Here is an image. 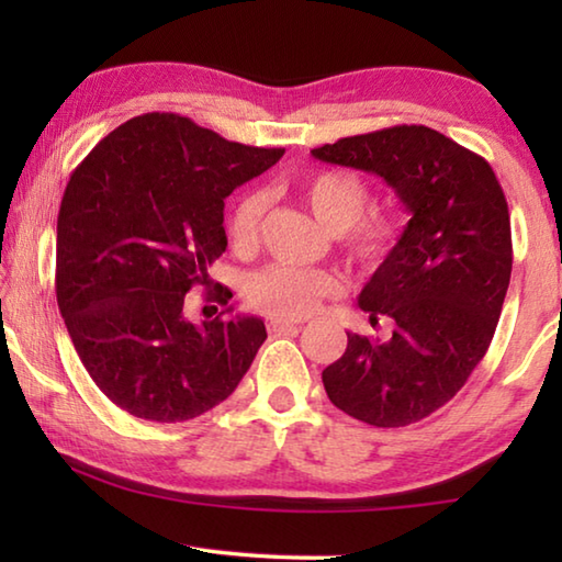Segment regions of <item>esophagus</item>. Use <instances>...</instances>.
I'll return each instance as SVG.
<instances>
[{"instance_id":"obj_1","label":"esophagus","mask_w":562,"mask_h":562,"mask_svg":"<svg viewBox=\"0 0 562 562\" xmlns=\"http://www.w3.org/2000/svg\"><path fill=\"white\" fill-rule=\"evenodd\" d=\"M270 331H274V335H290V331H297L300 329V325L297 322H290V319H280V317H274V319H270Z\"/></svg>"}]
</instances>
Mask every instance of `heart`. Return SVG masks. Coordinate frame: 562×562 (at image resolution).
I'll return each instance as SVG.
<instances>
[{
    "mask_svg": "<svg viewBox=\"0 0 562 562\" xmlns=\"http://www.w3.org/2000/svg\"><path fill=\"white\" fill-rule=\"evenodd\" d=\"M294 190L329 233H341V245L355 268L361 272L384 268L402 240V223L392 213H364L369 205L364 180L349 170L322 168L304 176ZM262 213L265 193L260 190H245L233 203L227 215V237L235 250H250L258 240ZM337 292L339 278L335 272L282 262L268 265L245 282V300L255 310L290 319L304 317Z\"/></svg>",
    "mask_w": 562,
    "mask_h": 562,
    "instance_id": "b5f03b06",
    "label": "heart"
}]
</instances>
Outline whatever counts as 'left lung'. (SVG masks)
<instances>
[{
	"label": "left lung",
	"mask_w": 562,
	"mask_h": 562,
	"mask_svg": "<svg viewBox=\"0 0 562 562\" xmlns=\"http://www.w3.org/2000/svg\"><path fill=\"white\" fill-rule=\"evenodd\" d=\"M312 156L379 176L412 215L359 292L372 327L392 319V337L347 331L345 355L322 372L329 402L382 429L422 422L451 402L496 331L513 268L506 195L486 160L426 126L339 138Z\"/></svg>",
	"instance_id": "1"
}]
</instances>
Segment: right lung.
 Listing matches in <instances>:
<instances>
[{
    "instance_id": "1",
    "label": "right lung",
    "mask_w": 562,
    "mask_h": 562,
    "mask_svg": "<svg viewBox=\"0 0 562 562\" xmlns=\"http://www.w3.org/2000/svg\"><path fill=\"white\" fill-rule=\"evenodd\" d=\"M282 154L178 113H144L71 173L56 221V302L89 376L123 412L188 422L225 402L250 369L268 339L260 317L195 325L183 304L190 288L213 284L207 270L227 247L225 198Z\"/></svg>"
}]
</instances>
